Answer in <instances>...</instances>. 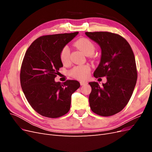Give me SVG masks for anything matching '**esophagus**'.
<instances>
[{"instance_id":"34e87169","label":"esophagus","mask_w":152,"mask_h":152,"mask_svg":"<svg viewBox=\"0 0 152 152\" xmlns=\"http://www.w3.org/2000/svg\"><path fill=\"white\" fill-rule=\"evenodd\" d=\"M80 84L81 86H85L87 84V82H80Z\"/></svg>"}]
</instances>
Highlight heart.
<instances>
[{
  "instance_id": "heart-1",
  "label": "heart",
  "mask_w": 152,
  "mask_h": 152,
  "mask_svg": "<svg viewBox=\"0 0 152 152\" xmlns=\"http://www.w3.org/2000/svg\"><path fill=\"white\" fill-rule=\"evenodd\" d=\"M75 46L80 49L86 55L93 54L95 50V46L91 40L87 38L78 39L75 42ZM60 60L63 65H68L70 63V48L65 45L59 54ZM91 68L88 65H78L73 67L70 71V75L78 80H84L89 75Z\"/></svg>"
}]
</instances>
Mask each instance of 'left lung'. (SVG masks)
I'll return each instance as SVG.
<instances>
[{
	"label": "left lung",
	"instance_id": "8db88e82",
	"mask_svg": "<svg viewBox=\"0 0 152 152\" xmlns=\"http://www.w3.org/2000/svg\"><path fill=\"white\" fill-rule=\"evenodd\" d=\"M102 49V57L94 72L96 78L106 77L100 86L92 82L89 101L96 114L112 116L120 112L129 101L135 87L137 72L134 53L127 41L120 35L108 31L86 32Z\"/></svg>",
	"mask_w": 152,
	"mask_h": 152
}]
</instances>
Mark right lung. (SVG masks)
<instances>
[{
	"label": "right lung",
	"instance_id": "add662e5",
	"mask_svg": "<svg viewBox=\"0 0 152 152\" xmlns=\"http://www.w3.org/2000/svg\"><path fill=\"white\" fill-rule=\"evenodd\" d=\"M79 32L41 36L27 49L20 71V83L33 109L49 118L60 117L70 108L71 96L80 87L77 80L61 84L55 77L63 66L59 54Z\"/></svg>",
	"mask_w": 152,
	"mask_h": 152
}]
</instances>
